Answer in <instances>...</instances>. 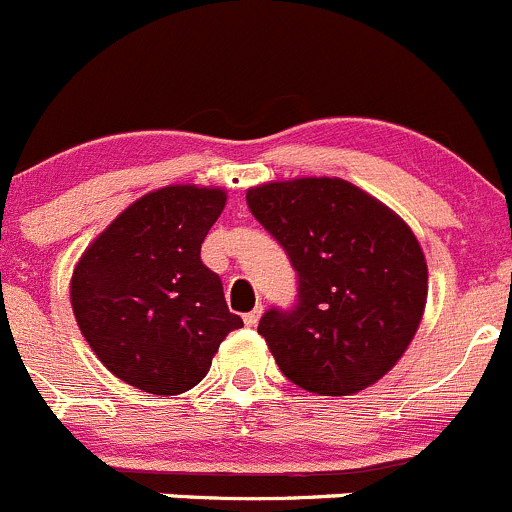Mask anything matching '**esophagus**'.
Returning <instances> with one entry per match:
<instances>
[{
    "label": "esophagus",
    "instance_id": "34e87169",
    "mask_svg": "<svg viewBox=\"0 0 512 512\" xmlns=\"http://www.w3.org/2000/svg\"><path fill=\"white\" fill-rule=\"evenodd\" d=\"M258 318H261V306H256L254 311L244 313V323H246V326H249V328H254V326H256Z\"/></svg>",
    "mask_w": 512,
    "mask_h": 512
}]
</instances>
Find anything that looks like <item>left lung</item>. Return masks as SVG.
Returning <instances> with one entry per match:
<instances>
[{"instance_id": "8db88e82", "label": "left lung", "mask_w": 512, "mask_h": 512, "mask_svg": "<svg viewBox=\"0 0 512 512\" xmlns=\"http://www.w3.org/2000/svg\"><path fill=\"white\" fill-rule=\"evenodd\" d=\"M251 214L296 271L291 308L258 323L278 368L318 396H348L386 376L418 331L428 266L413 231L343 179L249 189Z\"/></svg>"}]
</instances>
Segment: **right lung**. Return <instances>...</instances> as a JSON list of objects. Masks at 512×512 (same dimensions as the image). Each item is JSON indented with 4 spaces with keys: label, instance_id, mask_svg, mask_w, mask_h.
I'll use <instances>...</instances> for the list:
<instances>
[{
    "label": "right lung",
    "instance_id": "right-lung-1",
    "mask_svg": "<svg viewBox=\"0 0 512 512\" xmlns=\"http://www.w3.org/2000/svg\"><path fill=\"white\" fill-rule=\"evenodd\" d=\"M226 206L221 189L166 186L129 206L84 251L72 308L99 361L129 386L176 396L209 373L231 331L221 278L201 244Z\"/></svg>",
    "mask_w": 512,
    "mask_h": 512
}]
</instances>
